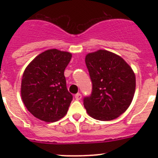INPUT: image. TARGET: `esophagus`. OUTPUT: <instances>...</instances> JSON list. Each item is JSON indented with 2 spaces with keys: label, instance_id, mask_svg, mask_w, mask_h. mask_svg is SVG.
<instances>
[{
  "label": "esophagus",
  "instance_id": "34e87169",
  "mask_svg": "<svg viewBox=\"0 0 158 158\" xmlns=\"http://www.w3.org/2000/svg\"><path fill=\"white\" fill-rule=\"evenodd\" d=\"M81 98H82V95H81L80 93H77L75 95V98H76V100H80Z\"/></svg>",
  "mask_w": 158,
  "mask_h": 158
}]
</instances>
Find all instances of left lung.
Instances as JSON below:
<instances>
[{
	"instance_id": "1",
	"label": "left lung",
	"mask_w": 158,
	"mask_h": 158,
	"mask_svg": "<svg viewBox=\"0 0 158 158\" xmlns=\"http://www.w3.org/2000/svg\"><path fill=\"white\" fill-rule=\"evenodd\" d=\"M92 93L84 97L87 113L99 121L117 118L129 107L135 91V75L119 56L100 49L85 56Z\"/></svg>"
}]
</instances>
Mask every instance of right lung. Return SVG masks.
Here are the masks:
<instances>
[{"mask_svg": "<svg viewBox=\"0 0 158 158\" xmlns=\"http://www.w3.org/2000/svg\"><path fill=\"white\" fill-rule=\"evenodd\" d=\"M71 58L70 52L48 49L38 55L24 70L22 100L34 117L52 122L67 113L73 95L66 87L64 71Z\"/></svg>", "mask_w": 158, "mask_h": 158, "instance_id": "1", "label": "right lung"}]
</instances>
